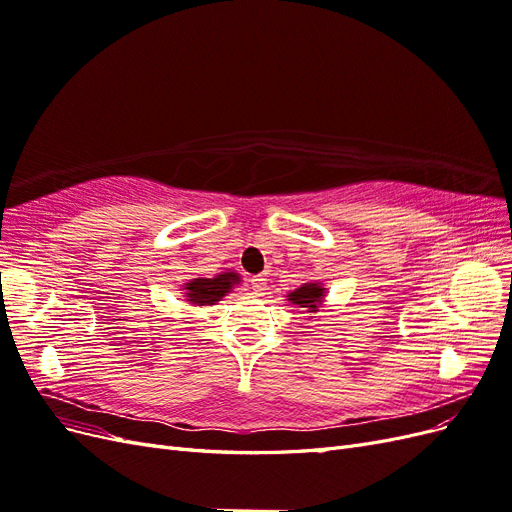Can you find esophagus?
I'll return each mask as SVG.
<instances>
[{"label":"esophagus","mask_w":512,"mask_h":512,"mask_svg":"<svg viewBox=\"0 0 512 512\" xmlns=\"http://www.w3.org/2000/svg\"><path fill=\"white\" fill-rule=\"evenodd\" d=\"M250 286H252V290H254V294H262L267 290V280H265V275H254L252 280H250Z\"/></svg>","instance_id":"obj_1"}]
</instances>
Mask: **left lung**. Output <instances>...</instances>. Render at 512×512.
<instances>
[{
  "label": "left lung",
  "mask_w": 512,
  "mask_h": 512,
  "mask_svg": "<svg viewBox=\"0 0 512 512\" xmlns=\"http://www.w3.org/2000/svg\"><path fill=\"white\" fill-rule=\"evenodd\" d=\"M322 292H324V288L320 284H303L301 288L288 294V301H292V305H297V307H307L309 312H318V305L324 297Z\"/></svg>",
  "instance_id": "obj_1"
}]
</instances>
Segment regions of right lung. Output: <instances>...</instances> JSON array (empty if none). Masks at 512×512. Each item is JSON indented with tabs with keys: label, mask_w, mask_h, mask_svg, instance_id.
I'll list each match as a JSON object with an SVG mask.
<instances>
[{
	"label": "right lung",
	"mask_w": 512,
	"mask_h": 512,
	"mask_svg": "<svg viewBox=\"0 0 512 512\" xmlns=\"http://www.w3.org/2000/svg\"><path fill=\"white\" fill-rule=\"evenodd\" d=\"M239 284L237 273H222L218 277H196L188 286H185V297L194 305H213L220 301L230 288Z\"/></svg>",
	"instance_id": "add662e5"
}]
</instances>
